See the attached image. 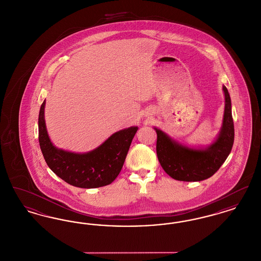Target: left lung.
<instances>
[{"label":"left lung","instance_id":"8db88e82","mask_svg":"<svg viewBox=\"0 0 261 261\" xmlns=\"http://www.w3.org/2000/svg\"><path fill=\"white\" fill-rule=\"evenodd\" d=\"M225 96L223 123L219 135L205 149H193L183 146L161 129L154 128L156 140V154L163 170L178 181L197 182L211 177L231 152L234 144V122L232 117L231 98L227 88L223 86Z\"/></svg>","mask_w":261,"mask_h":261}]
</instances>
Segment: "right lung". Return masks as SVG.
I'll use <instances>...</instances> for the list:
<instances>
[{
    "label": "right lung",
    "mask_w": 261,
    "mask_h": 261,
    "mask_svg": "<svg viewBox=\"0 0 261 261\" xmlns=\"http://www.w3.org/2000/svg\"><path fill=\"white\" fill-rule=\"evenodd\" d=\"M45 105L39 112V143L43 156L54 173L66 183L84 189L110 185L120 173L138 127L115 132L97 149L75 153L56 148L50 142L45 123Z\"/></svg>",
    "instance_id": "add662e5"
}]
</instances>
